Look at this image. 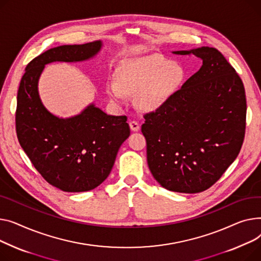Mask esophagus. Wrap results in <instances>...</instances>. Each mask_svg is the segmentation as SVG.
<instances>
[{
    "label": "esophagus",
    "mask_w": 261,
    "mask_h": 261,
    "mask_svg": "<svg viewBox=\"0 0 261 261\" xmlns=\"http://www.w3.org/2000/svg\"><path fill=\"white\" fill-rule=\"evenodd\" d=\"M129 127L132 129V132H138L140 129L139 123H138V122H136V121H130L129 122Z\"/></svg>",
    "instance_id": "1"
}]
</instances>
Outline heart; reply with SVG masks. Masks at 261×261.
Segmentation results:
<instances>
[{
  "instance_id": "obj_1",
  "label": "heart",
  "mask_w": 261,
  "mask_h": 261,
  "mask_svg": "<svg viewBox=\"0 0 261 261\" xmlns=\"http://www.w3.org/2000/svg\"><path fill=\"white\" fill-rule=\"evenodd\" d=\"M185 69L160 55L133 58L116 71V82L105 84V93L115 103H123L125 94H137L136 103L144 112H154L176 93L185 79Z\"/></svg>"
}]
</instances>
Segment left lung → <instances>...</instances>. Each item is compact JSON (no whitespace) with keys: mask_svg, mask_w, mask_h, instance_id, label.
Returning <instances> with one entry per match:
<instances>
[{"mask_svg":"<svg viewBox=\"0 0 261 261\" xmlns=\"http://www.w3.org/2000/svg\"><path fill=\"white\" fill-rule=\"evenodd\" d=\"M194 55L202 65L155 113L144 116L149 171L172 192L200 193L237 158L246 130L243 83L214 47L172 51Z\"/></svg>","mask_w":261,"mask_h":261,"instance_id":"left-lung-1","label":"left lung"}]
</instances>
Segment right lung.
Wrapping results in <instances>:
<instances>
[{
    "label": "right lung",
    "instance_id": "right-lung-1",
    "mask_svg": "<svg viewBox=\"0 0 261 261\" xmlns=\"http://www.w3.org/2000/svg\"><path fill=\"white\" fill-rule=\"evenodd\" d=\"M102 47L98 40L46 50L26 66L18 90L19 142L42 177L63 192L80 193L99 187L111 174L130 130L125 116L107 115L95 103L68 118L53 114L41 100L39 80L45 65L84 62Z\"/></svg>",
    "mask_w": 261,
    "mask_h": 261
}]
</instances>
